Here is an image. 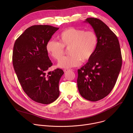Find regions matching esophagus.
Returning <instances> with one entry per match:
<instances>
[{"label": "esophagus", "instance_id": "esophagus-1", "mask_svg": "<svg viewBox=\"0 0 133 133\" xmlns=\"http://www.w3.org/2000/svg\"><path fill=\"white\" fill-rule=\"evenodd\" d=\"M70 69H64V71L65 72H67V71H69V70H70Z\"/></svg>", "mask_w": 133, "mask_h": 133}]
</instances>
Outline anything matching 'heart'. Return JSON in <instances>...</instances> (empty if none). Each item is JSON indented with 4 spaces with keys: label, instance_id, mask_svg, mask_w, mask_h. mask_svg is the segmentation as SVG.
<instances>
[{
    "label": "heart",
    "instance_id": "b5f03b06",
    "mask_svg": "<svg viewBox=\"0 0 133 133\" xmlns=\"http://www.w3.org/2000/svg\"><path fill=\"white\" fill-rule=\"evenodd\" d=\"M59 42L49 41L46 49L52 57L59 61L64 54V48H68L69 56L64 57L58 63L62 68H69L81 65L82 61H88L96 50L98 39L92 30L70 27L62 31L58 36Z\"/></svg>",
    "mask_w": 133,
    "mask_h": 133
}]
</instances>
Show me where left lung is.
Masks as SVG:
<instances>
[{
	"instance_id": "8db88e82",
	"label": "left lung",
	"mask_w": 133,
	"mask_h": 133,
	"mask_svg": "<svg viewBox=\"0 0 133 133\" xmlns=\"http://www.w3.org/2000/svg\"><path fill=\"white\" fill-rule=\"evenodd\" d=\"M97 36V46L92 57L78 70L77 86L81 95L91 102L99 101L114 87L122 65V57L116 35L102 21L88 18Z\"/></svg>"
}]
</instances>
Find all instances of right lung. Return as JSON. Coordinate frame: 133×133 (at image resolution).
I'll return each instance as SVG.
<instances>
[{
  "label": "right lung",
  "mask_w": 133,
  "mask_h": 133,
  "mask_svg": "<svg viewBox=\"0 0 133 133\" xmlns=\"http://www.w3.org/2000/svg\"><path fill=\"white\" fill-rule=\"evenodd\" d=\"M59 28L50 25H34L16 39L12 64L23 89L34 101L49 104L59 95V82L64 74L57 68L48 72L52 65L46 49L47 43Z\"/></svg>",
  "instance_id": "add662e5"
}]
</instances>
